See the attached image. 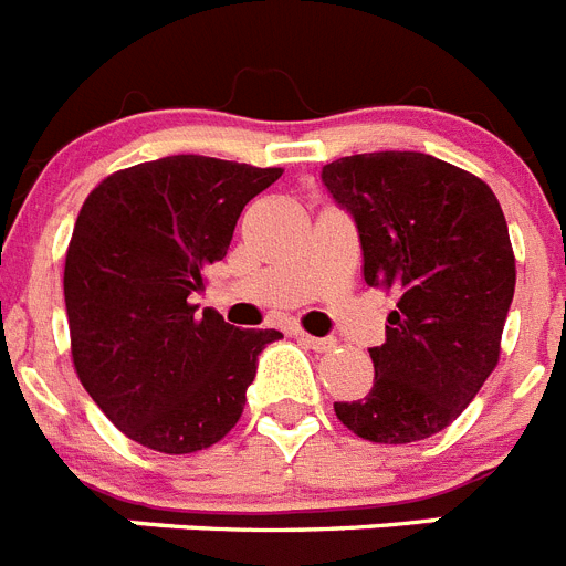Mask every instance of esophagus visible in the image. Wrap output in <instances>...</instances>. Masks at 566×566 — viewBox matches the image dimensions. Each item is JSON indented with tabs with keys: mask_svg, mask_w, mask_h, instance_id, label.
<instances>
[{
	"mask_svg": "<svg viewBox=\"0 0 566 566\" xmlns=\"http://www.w3.org/2000/svg\"><path fill=\"white\" fill-rule=\"evenodd\" d=\"M297 338H301L310 349H315V353H329V349H335V338H315V335L306 333H297Z\"/></svg>",
	"mask_w": 566,
	"mask_h": 566,
	"instance_id": "esophagus-1",
	"label": "esophagus"
}]
</instances>
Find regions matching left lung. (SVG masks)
Returning a JSON list of instances; mask_svg holds the SVG:
<instances>
[{
    "instance_id": "left-lung-1",
    "label": "left lung",
    "mask_w": 566,
    "mask_h": 566,
    "mask_svg": "<svg viewBox=\"0 0 566 566\" xmlns=\"http://www.w3.org/2000/svg\"><path fill=\"white\" fill-rule=\"evenodd\" d=\"M353 217L367 286L396 294L370 394L335 401L361 440L405 446L440 433L501 356L515 254L492 188L424 153H364L321 170Z\"/></svg>"
}]
</instances>
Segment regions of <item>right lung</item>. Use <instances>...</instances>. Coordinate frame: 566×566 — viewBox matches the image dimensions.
Masks as SVG:
<instances>
[{
	"mask_svg": "<svg viewBox=\"0 0 566 566\" xmlns=\"http://www.w3.org/2000/svg\"><path fill=\"white\" fill-rule=\"evenodd\" d=\"M283 176L208 156L112 172L83 202L63 294L74 370L112 424L161 454H193L231 431L277 329L196 315L190 294L228 254L242 208Z\"/></svg>",
	"mask_w": 566,
	"mask_h": 566,
	"instance_id": "add662e5",
	"label": "right lung"
}]
</instances>
